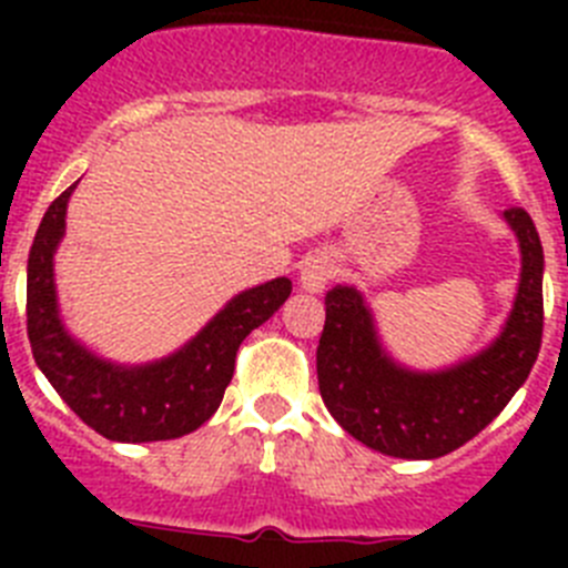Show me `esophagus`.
<instances>
[{
  "label": "esophagus",
  "mask_w": 568,
  "mask_h": 568,
  "mask_svg": "<svg viewBox=\"0 0 568 568\" xmlns=\"http://www.w3.org/2000/svg\"><path fill=\"white\" fill-rule=\"evenodd\" d=\"M333 258L327 253H313L304 261V267H301V287L307 290V293H321V290L327 287V281L333 278Z\"/></svg>",
  "instance_id": "1"
}]
</instances>
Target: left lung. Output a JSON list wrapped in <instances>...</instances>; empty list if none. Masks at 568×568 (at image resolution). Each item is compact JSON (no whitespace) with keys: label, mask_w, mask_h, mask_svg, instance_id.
<instances>
[{"label":"left lung","mask_w":568,"mask_h":568,"mask_svg":"<svg viewBox=\"0 0 568 568\" xmlns=\"http://www.w3.org/2000/svg\"><path fill=\"white\" fill-rule=\"evenodd\" d=\"M520 244V284L506 327L478 355L438 373L395 364L355 287H333L315 353L329 415L375 453L433 460L498 418L538 361L544 338V247L524 207L504 210Z\"/></svg>","instance_id":"8db88e82"}]
</instances>
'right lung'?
Wrapping results in <instances>:
<instances>
[{
  "label": "right lung",
  "instance_id": "1",
  "mask_svg": "<svg viewBox=\"0 0 568 568\" xmlns=\"http://www.w3.org/2000/svg\"><path fill=\"white\" fill-rule=\"evenodd\" d=\"M73 187L53 199L30 247L28 338L33 358L64 404L108 440L182 438L219 409L241 341L290 298L293 281L273 278L239 293L202 333L168 358L144 366L110 364L70 338L59 318L53 253L64 235Z\"/></svg>",
  "mask_w": 568,
  "mask_h": 568
}]
</instances>
